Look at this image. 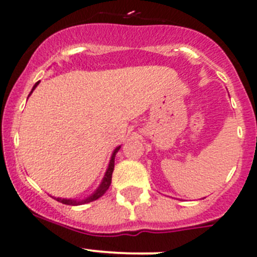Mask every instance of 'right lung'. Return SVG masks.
Here are the masks:
<instances>
[{
  "label": "right lung",
  "instance_id": "obj_1",
  "mask_svg": "<svg viewBox=\"0 0 257 257\" xmlns=\"http://www.w3.org/2000/svg\"><path fill=\"white\" fill-rule=\"evenodd\" d=\"M37 84H39V81H37V83L35 84V85H34V88H32L31 93H32V91L35 90V88H36V86H37ZM31 93H30V95H31ZM119 149H120V146L116 147V148L114 149L113 154H111L110 162H109L108 169H106V172H105V176H104L103 181H101V183H100V186H99L98 188H96V191L94 192L93 195L89 196V197H86V198H84V200H81V201H76V200H68V198H59V197L55 198V197H54L55 200L59 201V202H61V203H64V205L78 206V205H83V203L93 202V201L98 200L99 197H101V196H103L104 193H105V192L108 191L109 186H110V183H111V176H113V171H114V159H115V154L118 153Z\"/></svg>",
  "mask_w": 257,
  "mask_h": 257
}]
</instances>
